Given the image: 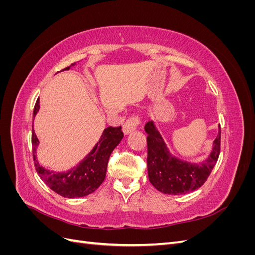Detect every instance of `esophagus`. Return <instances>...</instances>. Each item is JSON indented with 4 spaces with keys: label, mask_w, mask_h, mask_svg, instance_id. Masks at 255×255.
Wrapping results in <instances>:
<instances>
[{
    "label": "esophagus",
    "mask_w": 255,
    "mask_h": 255,
    "mask_svg": "<svg viewBox=\"0 0 255 255\" xmlns=\"http://www.w3.org/2000/svg\"><path fill=\"white\" fill-rule=\"evenodd\" d=\"M139 125V119H138L137 116H133V117H129L123 125L122 130L125 135H128L135 130V128H137V126Z\"/></svg>",
    "instance_id": "1"
}]
</instances>
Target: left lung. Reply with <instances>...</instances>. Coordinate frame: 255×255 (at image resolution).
Segmentation results:
<instances>
[{
    "mask_svg": "<svg viewBox=\"0 0 255 255\" xmlns=\"http://www.w3.org/2000/svg\"><path fill=\"white\" fill-rule=\"evenodd\" d=\"M144 130L148 134V175L154 187L163 194L176 196L188 194L202 186L219 157L220 126L210 156L200 164L188 163L170 154L153 121L146 123Z\"/></svg>",
    "mask_w": 255,
    "mask_h": 255,
    "instance_id": "left-lung-1",
    "label": "left lung"
}]
</instances>
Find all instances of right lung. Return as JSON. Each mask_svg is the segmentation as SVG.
I'll return each mask as SVG.
<instances>
[{"mask_svg": "<svg viewBox=\"0 0 255 255\" xmlns=\"http://www.w3.org/2000/svg\"><path fill=\"white\" fill-rule=\"evenodd\" d=\"M75 65V64H72ZM71 67V66H70ZM70 67L65 68L69 70ZM40 109L39 100L34 107L33 117ZM123 138L121 127H109L103 130L100 140L81 163L72 169L64 172H56L42 167L37 159L36 149L39 140L34 132L32 133L33 157L37 173L48 186L64 198H81L94 192L105 179L107 164L113 150L119 144Z\"/></svg>", "mask_w": 255, "mask_h": 255, "instance_id": "obj_1", "label": "right lung"}]
</instances>
